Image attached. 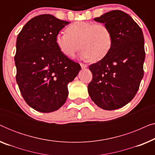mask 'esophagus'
I'll return each mask as SVG.
<instances>
[{
	"label": "esophagus",
	"instance_id": "34e87169",
	"mask_svg": "<svg viewBox=\"0 0 155 155\" xmlns=\"http://www.w3.org/2000/svg\"><path fill=\"white\" fill-rule=\"evenodd\" d=\"M80 65H81L82 68H87V65L84 64V63H80Z\"/></svg>",
	"mask_w": 155,
	"mask_h": 155
}]
</instances>
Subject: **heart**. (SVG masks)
Returning <instances> with one entry per match:
<instances>
[{
  "mask_svg": "<svg viewBox=\"0 0 155 155\" xmlns=\"http://www.w3.org/2000/svg\"><path fill=\"white\" fill-rule=\"evenodd\" d=\"M66 32L57 34L55 41L61 52L68 58L75 56L80 46L82 58L100 60L109 53L113 43L111 31L104 24L78 21L70 25Z\"/></svg>",
  "mask_w": 155,
  "mask_h": 155,
  "instance_id": "1",
  "label": "heart"
}]
</instances>
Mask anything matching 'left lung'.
I'll return each mask as SVG.
<instances>
[{
  "label": "left lung",
  "mask_w": 155,
  "mask_h": 155,
  "mask_svg": "<svg viewBox=\"0 0 155 155\" xmlns=\"http://www.w3.org/2000/svg\"><path fill=\"white\" fill-rule=\"evenodd\" d=\"M94 20L109 27L113 43L101 60L89 67L92 80L88 93L99 107L117 109L132 100L143 78V33L133 18L121 10L106 12Z\"/></svg>",
  "instance_id": "8db88e82"
}]
</instances>
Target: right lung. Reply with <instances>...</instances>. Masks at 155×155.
I'll use <instances>...</instances> for the list:
<instances>
[{"label":"right lung","mask_w":155,"mask_h":155,"mask_svg":"<svg viewBox=\"0 0 155 155\" xmlns=\"http://www.w3.org/2000/svg\"><path fill=\"white\" fill-rule=\"evenodd\" d=\"M69 23L41 15L28 21L17 38L16 81L25 101L36 111L49 113L60 109L68 95V84L81 70L55 41Z\"/></svg>","instance_id":"add662e5"}]
</instances>
